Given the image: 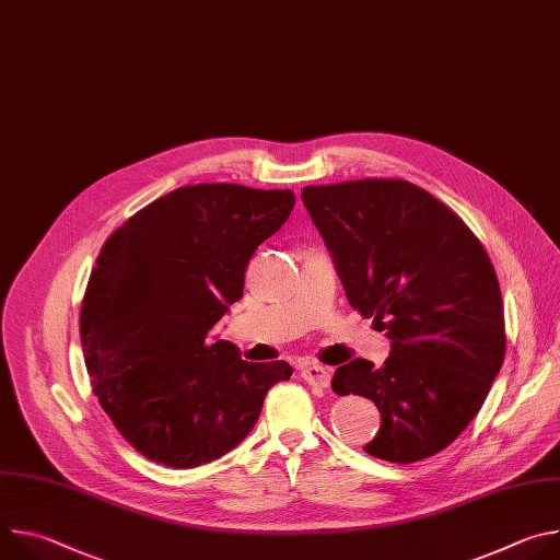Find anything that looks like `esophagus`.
<instances>
[{
    "label": "esophagus",
    "instance_id": "esophagus-1",
    "mask_svg": "<svg viewBox=\"0 0 560 560\" xmlns=\"http://www.w3.org/2000/svg\"><path fill=\"white\" fill-rule=\"evenodd\" d=\"M301 378H303L307 385H314V387H328L332 374H330L328 368L312 363V365H303V368H301Z\"/></svg>",
    "mask_w": 560,
    "mask_h": 560
}]
</instances>
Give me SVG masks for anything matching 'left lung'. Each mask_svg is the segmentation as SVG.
<instances>
[{
    "mask_svg": "<svg viewBox=\"0 0 560 560\" xmlns=\"http://www.w3.org/2000/svg\"><path fill=\"white\" fill-rule=\"evenodd\" d=\"M301 199L350 305L392 341L381 368L354 359L332 378L337 394L365 396L381 412L363 450L389 463L434 456L481 410L505 357L486 248L458 214L404 179L307 186Z\"/></svg>",
    "mask_w": 560,
    "mask_h": 560,
    "instance_id": "obj_1",
    "label": "left lung"
}]
</instances>
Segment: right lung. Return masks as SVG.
<instances>
[{
	"label": "right lung",
	"mask_w": 560,
	"mask_h": 560,
	"mask_svg": "<svg viewBox=\"0 0 560 560\" xmlns=\"http://www.w3.org/2000/svg\"><path fill=\"white\" fill-rule=\"evenodd\" d=\"M294 208L292 190L177 188L104 244L79 314L93 392L145 458L197 467L242 443L285 361L248 363L214 326L244 296L257 246Z\"/></svg>",
	"instance_id": "right-lung-1"
}]
</instances>
